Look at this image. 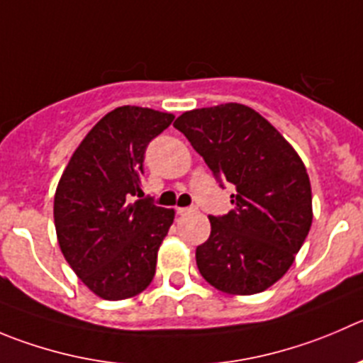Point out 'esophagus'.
<instances>
[{"mask_svg": "<svg viewBox=\"0 0 363 363\" xmlns=\"http://www.w3.org/2000/svg\"><path fill=\"white\" fill-rule=\"evenodd\" d=\"M176 212H178L179 216H187V213L196 212V208H194V206H184V208H178V210H176Z\"/></svg>", "mask_w": 363, "mask_h": 363, "instance_id": "esophagus-1", "label": "esophagus"}]
</instances>
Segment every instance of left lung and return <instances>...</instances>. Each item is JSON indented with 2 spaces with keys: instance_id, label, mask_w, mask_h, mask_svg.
<instances>
[{
  "instance_id": "obj_1",
  "label": "left lung",
  "mask_w": 363,
  "mask_h": 363,
  "mask_svg": "<svg viewBox=\"0 0 363 363\" xmlns=\"http://www.w3.org/2000/svg\"><path fill=\"white\" fill-rule=\"evenodd\" d=\"M224 187L233 208L210 216L196 250L203 278L228 294L250 296L278 281L312 226V189L291 144L269 121L239 103L185 112L174 121Z\"/></svg>"
}]
</instances>
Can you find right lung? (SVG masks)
<instances>
[{
	"mask_svg": "<svg viewBox=\"0 0 363 363\" xmlns=\"http://www.w3.org/2000/svg\"><path fill=\"white\" fill-rule=\"evenodd\" d=\"M172 119L140 106L112 110L82 140L58 182L53 216L60 250L103 299L137 296L155 276L174 210L144 198V155Z\"/></svg>",
	"mask_w": 363,
	"mask_h": 363,
	"instance_id": "1",
	"label": "right lung"
}]
</instances>
